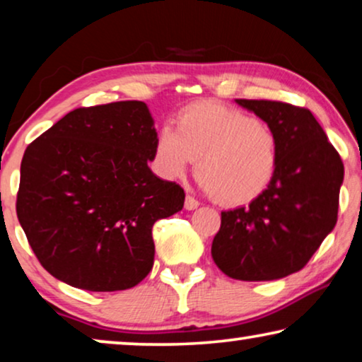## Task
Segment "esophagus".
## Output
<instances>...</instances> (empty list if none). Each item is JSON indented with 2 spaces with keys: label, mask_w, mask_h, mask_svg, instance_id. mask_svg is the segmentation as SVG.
Here are the masks:
<instances>
[{
  "label": "esophagus",
  "mask_w": 362,
  "mask_h": 362,
  "mask_svg": "<svg viewBox=\"0 0 362 362\" xmlns=\"http://www.w3.org/2000/svg\"><path fill=\"white\" fill-rule=\"evenodd\" d=\"M197 206H199V201H197L196 197H192V196L187 194L186 199H185V207H186V209L187 211H192V209H196Z\"/></svg>",
  "instance_id": "esophagus-1"
}]
</instances>
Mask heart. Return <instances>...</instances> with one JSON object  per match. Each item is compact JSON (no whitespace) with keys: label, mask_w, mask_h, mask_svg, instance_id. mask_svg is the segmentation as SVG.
<instances>
[{"label":"heart","mask_w":362,"mask_h":362,"mask_svg":"<svg viewBox=\"0 0 362 362\" xmlns=\"http://www.w3.org/2000/svg\"><path fill=\"white\" fill-rule=\"evenodd\" d=\"M175 125L156 135L155 168L165 180H180L197 158L202 187L224 204H247L269 189L279 168V136L267 123L239 108L199 102Z\"/></svg>","instance_id":"1"}]
</instances>
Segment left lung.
<instances>
[{
	"label": "left lung",
	"instance_id": "1",
	"mask_svg": "<svg viewBox=\"0 0 362 362\" xmlns=\"http://www.w3.org/2000/svg\"><path fill=\"white\" fill-rule=\"evenodd\" d=\"M235 102L274 128L279 168L260 197L221 212L211 254L230 279H284L303 269L334 229L344 165L308 108L276 100Z\"/></svg>",
	"mask_w": 362,
	"mask_h": 362
}]
</instances>
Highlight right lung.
Masks as SVG:
<instances>
[{
  "mask_svg": "<svg viewBox=\"0 0 362 362\" xmlns=\"http://www.w3.org/2000/svg\"><path fill=\"white\" fill-rule=\"evenodd\" d=\"M156 130L146 103L81 107L29 143L16 214L39 264L88 291L127 290L150 274L153 224L185 206L155 176Z\"/></svg>",
  "mask_w": 362,
  "mask_h": 362,
  "instance_id": "right-lung-1",
  "label": "right lung"
}]
</instances>
